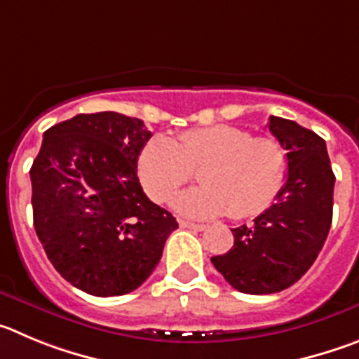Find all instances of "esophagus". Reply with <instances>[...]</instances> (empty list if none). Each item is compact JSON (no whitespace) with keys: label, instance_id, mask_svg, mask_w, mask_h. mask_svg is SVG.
I'll use <instances>...</instances> for the list:
<instances>
[{"label":"esophagus","instance_id":"34e87169","mask_svg":"<svg viewBox=\"0 0 359 359\" xmlns=\"http://www.w3.org/2000/svg\"><path fill=\"white\" fill-rule=\"evenodd\" d=\"M179 225H180V227H182V229H189V231H196V232L205 231V225H202V224H193V222H186V219H180Z\"/></svg>","mask_w":359,"mask_h":359}]
</instances>
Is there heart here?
<instances>
[{"label": "heart", "mask_w": 359, "mask_h": 359, "mask_svg": "<svg viewBox=\"0 0 359 359\" xmlns=\"http://www.w3.org/2000/svg\"><path fill=\"white\" fill-rule=\"evenodd\" d=\"M200 170L203 186L173 200V208L193 218L229 211L248 218L276 202L288 175V156L279 140L232 125H211L148 141L137 157V173L154 202H168Z\"/></svg>", "instance_id": "1"}]
</instances>
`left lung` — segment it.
I'll list each match as a JSON object with an SVG mask.
<instances>
[{"mask_svg": "<svg viewBox=\"0 0 359 359\" xmlns=\"http://www.w3.org/2000/svg\"><path fill=\"white\" fill-rule=\"evenodd\" d=\"M268 128L288 150V177L254 225L232 229L234 247L211 263L232 288L268 295L304 276L325 243L332 219L334 173L325 141L292 119L270 116Z\"/></svg>", "mask_w": 359, "mask_h": 359, "instance_id": "8db88e82", "label": "left lung"}]
</instances>
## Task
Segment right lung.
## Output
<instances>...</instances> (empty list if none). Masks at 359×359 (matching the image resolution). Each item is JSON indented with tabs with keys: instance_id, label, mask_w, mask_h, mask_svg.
<instances>
[{
	"instance_id": "add662e5",
	"label": "right lung",
	"mask_w": 359,
	"mask_h": 359,
	"mask_svg": "<svg viewBox=\"0 0 359 359\" xmlns=\"http://www.w3.org/2000/svg\"><path fill=\"white\" fill-rule=\"evenodd\" d=\"M30 170L34 227L55 270L96 297L134 292L159 264L172 212L144 195L143 119L79 114L53 125Z\"/></svg>"
}]
</instances>
